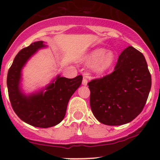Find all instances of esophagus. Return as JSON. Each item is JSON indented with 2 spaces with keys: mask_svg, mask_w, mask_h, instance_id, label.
<instances>
[{
  "mask_svg": "<svg viewBox=\"0 0 160 160\" xmlns=\"http://www.w3.org/2000/svg\"><path fill=\"white\" fill-rule=\"evenodd\" d=\"M87 83H88V80H87V77H83V81H82V84H83V86H87Z\"/></svg>",
  "mask_w": 160,
  "mask_h": 160,
  "instance_id": "34e87169",
  "label": "esophagus"
}]
</instances>
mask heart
<instances>
[{
	"mask_svg": "<svg viewBox=\"0 0 160 160\" xmlns=\"http://www.w3.org/2000/svg\"><path fill=\"white\" fill-rule=\"evenodd\" d=\"M87 64H92V72L97 76H102L112 69L115 62V55L112 51L104 48H96L91 50L83 58Z\"/></svg>",
	"mask_w": 160,
	"mask_h": 160,
	"instance_id": "heart-1",
	"label": "heart"
}]
</instances>
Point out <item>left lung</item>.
<instances>
[{"label":"left lung","instance_id":"1","mask_svg":"<svg viewBox=\"0 0 160 160\" xmlns=\"http://www.w3.org/2000/svg\"><path fill=\"white\" fill-rule=\"evenodd\" d=\"M90 107L106 125L131 122L142 112L151 88V75L143 54L128 46L119 55L111 74L88 83Z\"/></svg>","mask_w":160,"mask_h":160}]
</instances>
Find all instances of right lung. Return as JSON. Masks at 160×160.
Segmentation results:
<instances>
[{
    "label": "right lung",
    "mask_w": 160,
    "mask_h": 160,
    "mask_svg": "<svg viewBox=\"0 0 160 160\" xmlns=\"http://www.w3.org/2000/svg\"><path fill=\"white\" fill-rule=\"evenodd\" d=\"M46 47L43 41H38L20 50L7 79L9 98L17 116L32 126L42 128L57 125L64 119L68 102L83 80L81 75L68 79L58 74L44 88L25 93L21 87L22 68L38 50Z\"/></svg>",
    "instance_id": "obj_1"
}]
</instances>
